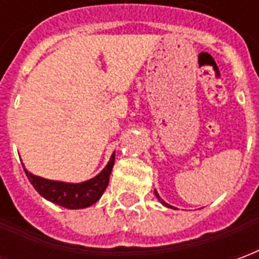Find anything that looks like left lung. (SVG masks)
<instances>
[{"instance_id": "left-lung-1", "label": "left lung", "mask_w": 259, "mask_h": 259, "mask_svg": "<svg viewBox=\"0 0 259 259\" xmlns=\"http://www.w3.org/2000/svg\"><path fill=\"white\" fill-rule=\"evenodd\" d=\"M154 194H155V197H157L158 200H159V202H161L162 205L168 206V208H174V206H172V205H169V204H166V202H165V201H163V200H161V197H159V194H158V191H157V190L154 191ZM174 209H176V208H174Z\"/></svg>"}]
</instances>
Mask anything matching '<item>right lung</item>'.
<instances>
[{
	"label": "right lung",
	"mask_w": 259,
	"mask_h": 259,
	"mask_svg": "<svg viewBox=\"0 0 259 259\" xmlns=\"http://www.w3.org/2000/svg\"><path fill=\"white\" fill-rule=\"evenodd\" d=\"M115 163V152L100 174L93 179L85 180L81 183H66L59 180H48L36 175L30 174L23 166L27 179L37 193L44 197L46 200L51 201L57 205L64 206L68 209H81L96 204L101 198L102 193L107 189L109 183V176L112 172ZM23 165V163H22Z\"/></svg>",
	"instance_id": "right-lung-1"
}]
</instances>
